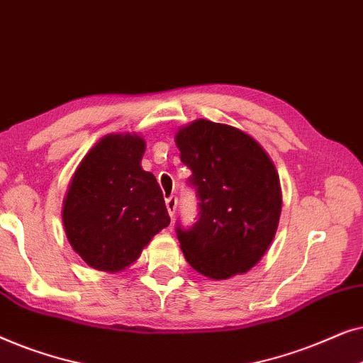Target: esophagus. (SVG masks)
Wrapping results in <instances>:
<instances>
[{
  "mask_svg": "<svg viewBox=\"0 0 363 363\" xmlns=\"http://www.w3.org/2000/svg\"><path fill=\"white\" fill-rule=\"evenodd\" d=\"M177 196H168L167 198V210H168V215H170L173 218V215H175V210H177Z\"/></svg>",
  "mask_w": 363,
  "mask_h": 363,
  "instance_id": "1",
  "label": "esophagus"
}]
</instances>
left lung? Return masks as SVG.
<instances>
[{
	"label": "left lung",
	"mask_w": 363,
	"mask_h": 363,
	"mask_svg": "<svg viewBox=\"0 0 363 363\" xmlns=\"http://www.w3.org/2000/svg\"><path fill=\"white\" fill-rule=\"evenodd\" d=\"M175 142L200 200L195 225L177 223L185 259L211 279L247 272L279 225L282 195L274 163L247 133L205 118L180 128Z\"/></svg>",
	"instance_id": "obj_1"
}]
</instances>
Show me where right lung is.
I'll list each match as a JSON object with an SVG mask.
<instances>
[{
    "label": "right lung",
    "instance_id": "1",
    "mask_svg": "<svg viewBox=\"0 0 363 363\" xmlns=\"http://www.w3.org/2000/svg\"><path fill=\"white\" fill-rule=\"evenodd\" d=\"M143 153L142 137L107 135L89 150L69 183L64 230L72 250L94 269H125L170 225L157 178L140 165Z\"/></svg>",
    "mask_w": 363,
    "mask_h": 363
}]
</instances>
